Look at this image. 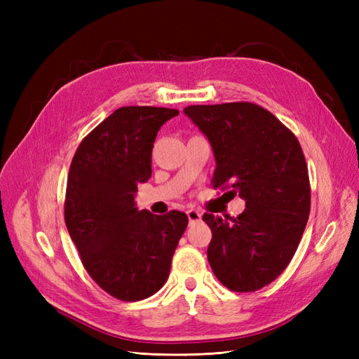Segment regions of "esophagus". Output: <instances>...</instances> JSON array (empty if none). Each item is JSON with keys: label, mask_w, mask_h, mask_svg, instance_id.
<instances>
[{"label": "esophagus", "mask_w": 359, "mask_h": 359, "mask_svg": "<svg viewBox=\"0 0 359 359\" xmlns=\"http://www.w3.org/2000/svg\"><path fill=\"white\" fill-rule=\"evenodd\" d=\"M187 215H189V220L190 223H198V222H202V214L196 210H189L187 211Z\"/></svg>", "instance_id": "esophagus-1"}]
</instances>
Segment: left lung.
Masks as SVG:
<instances>
[{
    "instance_id": "obj_1",
    "label": "left lung",
    "mask_w": 359,
    "mask_h": 359,
    "mask_svg": "<svg viewBox=\"0 0 359 359\" xmlns=\"http://www.w3.org/2000/svg\"><path fill=\"white\" fill-rule=\"evenodd\" d=\"M184 114L212 148L214 189L231 187L245 201L236 219L203 214L212 232L208 262L227 289H262L286 269L309 220V169L298 139L247 102L189 106Z\"/></svg>"
}]
</instances>
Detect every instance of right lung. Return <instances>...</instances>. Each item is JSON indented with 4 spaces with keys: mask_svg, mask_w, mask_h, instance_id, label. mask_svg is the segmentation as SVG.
<instances>
[{
    "mask_svg": "<svg viewBox=\"0 0 359 359\" xmlns=\"http://www.w3.org/2000/svg\"><path fill=\"white\" fill-rule=\"evenodd\" d=\"M180 112L124 106L86 136L72 160L64 220L93 280L121 301H140L166 283L187 214L139 211V182L151 177L160 127Z\"/></svg>",
    "mask_w": 359,
    "mask_h": 359,
    "instance_id": "add662e5",
    "label": "right lung"
}]
</instances>
